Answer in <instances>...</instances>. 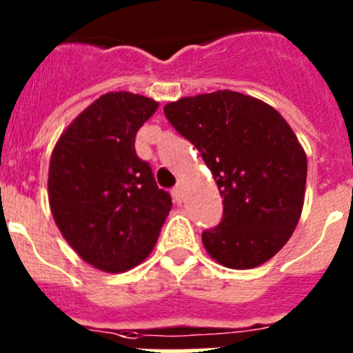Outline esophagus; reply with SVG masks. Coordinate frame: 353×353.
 <instances>
[{
	"label": "esophagus",
	"instance_id": "esophagus-1",
	"mask_svg": "<svg viewBox=\"0 0 353 353\" xmlns=\"http://www.w3.org/2000/svg\"><path fill=\"white\" fill-rule=\"evenodd\" d=\"M171 196H173V201L174 203H182V199H183V191H182V187H173L171 189Z\"/></svg>",
	"mask_w": 353,
	"mask_h": 353
}]
</instances>
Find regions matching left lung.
<instances>
[{
	"instance_id": "obj_1",
	"label": "left lung",
	"mask_w": 353,
	"mask_h": 353,
	"mask_svg": "<svg viewBox=\"0 0 353 353\" xmlns=\"http://www.w3.org/2000/svg\"><path fill=\"white\" fill-rule=\"evenodd\" d=\"M171 125L201 152L214 174L223 219L201 240L230 269L265 263L288 242L304 205L307 159L285 118L232 90L164 105Z\"/></svg>"
}]
</instances>
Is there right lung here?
I'll list each match as a JSON object with an SVG mask.
<instances>
[{
  "instance_id": "1",
  "label": "right lung",
  "mask_w": 353,
  "mask_h": 353,
  "mask_svg": "<svg viewBox=\"0 0 353 353\" xmlns=\"http://www.w3.org/2000/svg\"><path fill=\"white\" fill-rule=\"evenodd\" d=\"M157 108L148 97L105 93L52 150L48 189L56 226L86 263L104 272L141 263L173 205L134 148L136 132Z\"/></svg>"
}]
</instances>
